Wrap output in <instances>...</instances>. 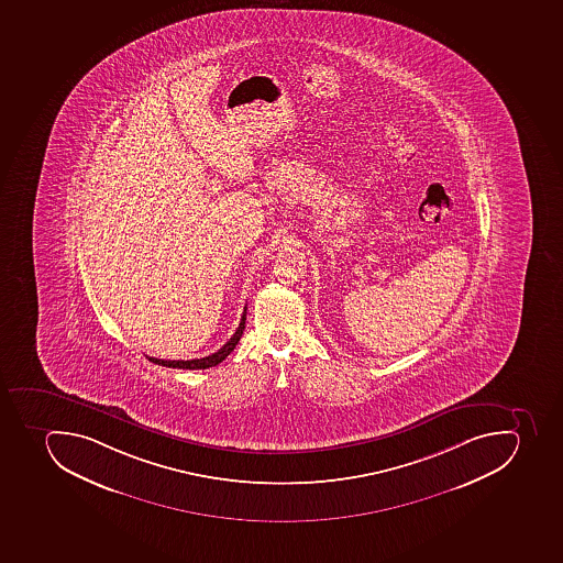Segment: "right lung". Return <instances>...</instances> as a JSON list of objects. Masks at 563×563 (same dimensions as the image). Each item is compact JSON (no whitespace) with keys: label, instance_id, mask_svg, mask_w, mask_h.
Returning a JSON list of instances; mask_svg holds the SVG:
<instances>
[{"label":"right lung","instance_id":"right-lung-1","mask_svg":"<svg viewBox=\"0 0 563 563\" xmlns=\"http://www.w3.org/2000/svg\"><path fill=\"white\" fill-rule=\"evenodd\" d=\"M244 328H246V307H244L241 322H239V328H236L232 339H230L227 344L222 345L218 353H212V355L205 356V358L195 360H161L152 358V356H147V358L152 360L153 364L164 365V367L190 368V371H192V368L216 367V365L221 364L222 360L227 358V356L235 350V345L241 341Z\"/></svg>","mask_w":563,"mask_h":563}]
</instances>
